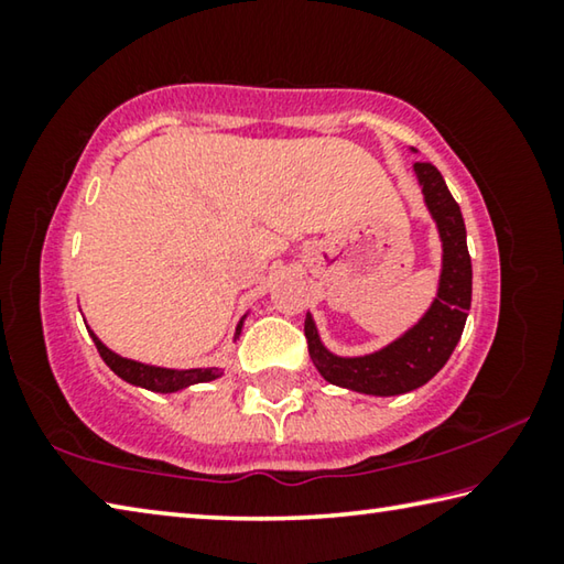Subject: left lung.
I'll return each mask as SVG.
<instances>
[{
	"mask_svg": "<svg viewBox=\"0 0 564 564\" xmlns=\"http://www.w3.org/2000/svg\"><path fill=\"white\" fill-rule=\"evenodd\" d=\"M413 169L443 241L441 285L425 316L390 346L360 358L333 356L321 343L311 313L305 316V340H308L313 366L328 383L356 390V393L400 395L425 386L453 356L463 336L467 311H470L473 263L467 253L460 206L433 164L417 161Z\"/></svg>",
	"mask_w": 564,
	"mask_h": 564,
	"instance_id": "8db88e82",
	"label": "left lung"
}]
</instances>
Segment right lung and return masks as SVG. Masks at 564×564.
<instances>
[{"label":"right lung","instance_id":"add662e5","mask_svg":"<svg viewBox=\"0 0 564 564\" xmlns=\"http://www.w3.org/2000/svg\"><path fill=\"white\" fill-rule=\"evenodd\" d=\"M241 326L243 321L238 323L236 328V338L241 336ZM89 336L97 346L99 356L104 358V362L117 373L121 380H127L131 386L154 390V393H176V390H184L188 386L196 383H208V380H216L221 376L218 368H191V370H174V368H159V366H147V362L131 360V358H121L119 352L109 350L104 343L94 336V330H89Z\"/></svg>","mask_w":564,"mask_h":564}]
</instances>
